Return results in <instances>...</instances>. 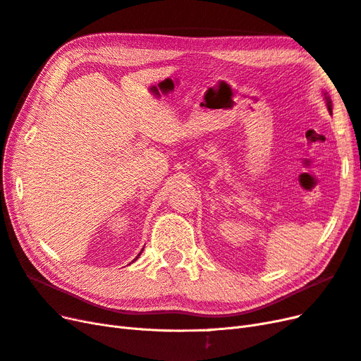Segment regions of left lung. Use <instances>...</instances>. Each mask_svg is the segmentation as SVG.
Masks as SVG:
<instances>
[{
    "label": "left lung",
    "mask_w": 361,
    "mask_h": 361,
    "mask_svg": "<svg viewBox=\"0 0 361 361\" xmlns=\"http://www.w3.org/2000/svg\"><path fill=\"white\" fill-rule=\"evenodd\" d=\"M325 100H327V109H329V112L331 114V112H333V111H331V100H330L329 96H325Z\"/></svg>",
    "instance_id": "obj_1"
}]
</instances>
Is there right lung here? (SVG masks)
<instances>
[{
    "label": "right lung",
    "mask_w": 361,
    "mask_h": 361,
    "mask_svg": "<svg viewBox=\"0 0 361 361\" xmlns=\"http://www.w3.org/2000/svg\"><path fill=\"white\" fill-rule=\"evenodd\" d=\"M141 253H142V252H141ZM141 253H139V255H141ZM139 255H137V257H139ZM137 257H136V258H135V259H133V261H136V259H137Z\"/></svg>",
    "instance_id": "obj_1"
}]
</instances>
